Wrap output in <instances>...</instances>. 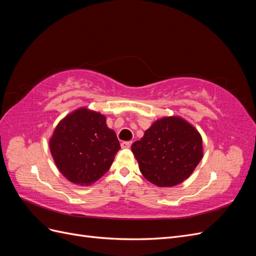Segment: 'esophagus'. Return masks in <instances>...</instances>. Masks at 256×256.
Segmentation results:
<instances>
[{"mask_svg":"<svg viewBox=\"0 0 256 256\" xmlns=\"http://www.w3.org/2000/svg\"><path fill=\"white\" fill-rule=\"evenodd\" d=\"M131 144H132V142H131V141H126V142H122L120 144V146H122V148H129Z\"/></svg>","mask_w":256,"mask_h":256,"instance_id":"esophagus-1","label":"esophagus"}]
</instances>
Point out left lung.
Wrapping results in <instances>:
<instances>
[{"mask_svg":"<svg viewBox=\"0 0 256 256\" xmlns=\"http://www.w3.org/2000/svg\"><path fill=\"white\" fill-rule=\"evenodd\" d=\"M142 175L158 187H174L193 173L203 157V140L180 116L157 120L131 146Z\"/></svg>","mask_w":256,"mask_h":256,"instance_id":"obj_1","label":"left lung"}]
</instances>
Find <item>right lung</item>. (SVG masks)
Returning <instances> with one entry per match:
<instances>
[{"label": "right lung", "instance_id": "1", "mask_svg": "<svg viewBox=\"0 0 256 256\" xmlns=\"http://www.w3.org/2000/svg\"><path fill=\"white\" fill-rule=\"evenodd\" d=\"M52 158L69 182L90 186L110 168L120 145L106 116L88 108L66 115L49 140Z\"/></svg>", "mask_w": 256, "mask_h": 256}]
</instances>
